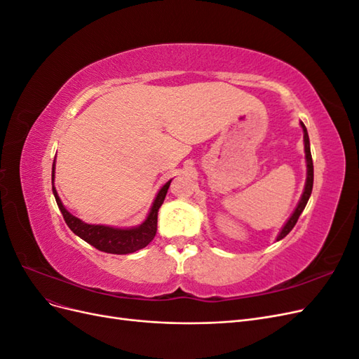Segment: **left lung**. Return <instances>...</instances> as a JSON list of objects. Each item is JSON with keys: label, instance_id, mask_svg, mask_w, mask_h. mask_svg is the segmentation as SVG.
<instances>
[{"label": "left lung", "instance_id": "1", "mask_svg": "<svg viewBox=\"0 0 359 359\" xmlns=\"http://www.w3.org/2000/svg\"><path fill=\"white\" fill-rule=\"evenodd\" d=\"M301 127L304 130V148H306V158H307V182H306V189H304L302 198H301V201H299V203L297 206V210L293 211L292 217L287 220V223L285 224L283 229H281L280 235L277 236V241L281 240V238H285L293 229V226L297 224L301 212L304 211V208H306V205H307L309 198H310V194H311V190H313V160H311V153H310V140H309V133H307L306 126L301 123Z\"/></svg>", "mask_w": 359, "mask_h": 359}]
</instances>
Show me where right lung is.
I'll return each mask as SVG.
<instances>
[{
  "instance_id": "obj_1",
  "label": "right lung",
  "mask_w": 359,
  "mask_h": 359,
  "mask_svg": "<svg viewBox=\"0 0 359 359\" xmlns=\"http://www.w3.org/2000/svg\"><path fill=\"white\" fill-rule=\"evenodd\" d=\"M52 181H53V170H52ZM170 181H168L158 191L157 198L153 203V208H151L147 217V220L140 226L133 227V229H116V227L102 226V224H86L79 219H76L74 215H72L66 208H64L55 187H52V191H53V196H55L57 205L64 217V220H66L67 226L73 231V233L82 238L83 241L91 244L97 250H100V252L111 253V255H128L147 247L151 241L154 240L156 232H157V212L163 201L166 198Z\"/></svg>"
}]
</instances>
